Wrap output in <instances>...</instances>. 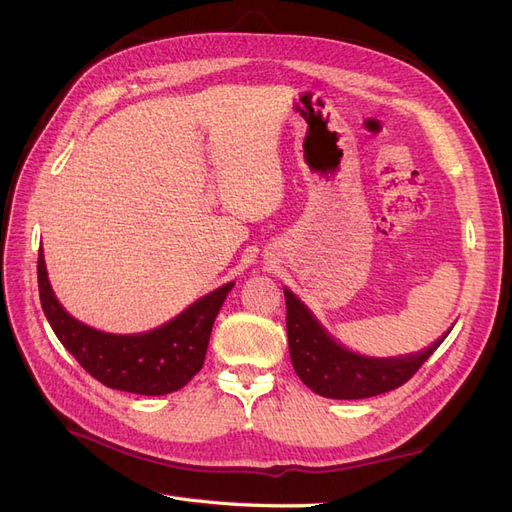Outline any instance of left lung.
I'll use <instances>...</instances> for the list:
<instances>
[{
    "label": "left lung",
    "mask_w": 512,
    "mask_h": 512,
    "mask_svg": "<svg viewBox=\"0 0 512 512\" xmlns=\"http://www.w3.org/2000/svg\"><path fill=\"white\" fill-rule=\"evenodd\" d=\"M284 297L292 367L307 389L329 399H365L397 389L416 374L453 329L421 352L365 356L337 342L290 288H284Z\"/></svg>",
    "instance_id": "left-lung-1"
}]
</instances>
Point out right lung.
Segmentation results:
<instances>
[{
  "label": "right lung",
  "instance_id": "obj_1",
  "mask_svg": "<svg viewBox=\"0 0 512 512\" xmlns=\"http://www.w3.org/2000/svg\"><path fill=\"white\" fill-rule=\"evenodd\" d=\"M235 282L211 290L179 316L143 333H106L66 312L55 297L38 252V290L44 316L64 348L108 389L166 395L183 389L205 363L213 322Z\"/></svg>",
  "mask_w": 512,
  "mask_h": 512
}]
</instances>
